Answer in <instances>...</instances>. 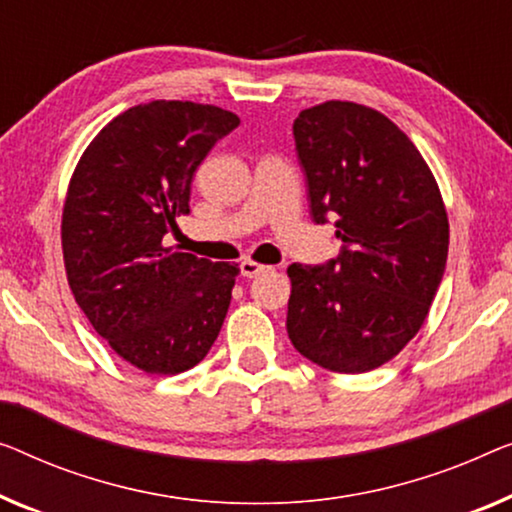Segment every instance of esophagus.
Returning a JSON list of instances; mask_svg holds the SVG:
<instances>
[{
  "label": "esophagus",
  "mask_w": 512,
  "mask_h": 512,
  "mask_svg": "<svg viewBox=\"0 0 512 512\" xmlns=\"http://www.w3.org/2000/svg\"><path fill=\"white\" fill-rule=\"evenodd\" d=\"M269 269H271V266H266L262 262H255V259H243V262H241V273L246 278H255V276H259V273H266Z\"/></svg>",
  "instance_id": "obj_1"
}]
</instances>
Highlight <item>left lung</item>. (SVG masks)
I'll list each match as a JSON object with an SVG mask.
<instances>
[{"label": "left lung", "instance_id": "1", "mask_svg": "<svg viewBox=\"0 0 512 512\" xmlns=\"http://www.w3.org/2000/svg\"><path fill=\"white\" fill-rule=\"evenodd\" d=\"M294 140L312 218H333L342 248L329 264L287 269V335L326 370H375L421 331L444 278V197L416 144L368 105L303 110Z\"/></svg>", "mask_w": 512, "mask_h": 512}]
</instances>
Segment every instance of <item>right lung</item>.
Masks as SVG:
<instances>
[{
    "instance_id": "1",
    "label": "right lung",
    "mask_w": 512,
    "mask_h": 512,
    "mask_svg": "<svg viewBox=\"0 0 512 512\" xmlns=\"http://www.w3.org/2000/svg\"><path fill=\"white\" fill-rule=\"evenodd\" d=\"M241 119L193 101L121 112L68 181L61 250L75 301L101 338L147 375H179L223 329L239 264L172 253L197 165Z\"/></svg>"
}]
</instances>
